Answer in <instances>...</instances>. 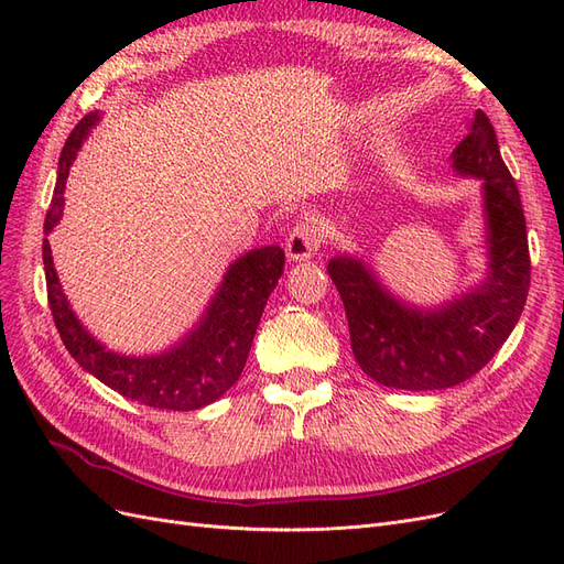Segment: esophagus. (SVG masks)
Returning <instances> with one entry per match:
<instances>
[{"label":"esophagus","instance_id":"34e87169","mask_svg":"<svg viewBox=\"0 0 564 564\" xmlns=\"http://www.w3.org/2000/svg\"><path fill=\"white\" fill-rule=\"evenodd\" d=\"M319 245H322L319 228L308 218L301 220V224H296L286 237L289 261H308L313 253H317Z\"/></svg>","mask_w":564,"mask_h":564}]
</instances>
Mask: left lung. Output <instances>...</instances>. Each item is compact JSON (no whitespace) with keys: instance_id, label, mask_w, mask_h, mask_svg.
<instances>
[{"instance_id":"left-lung-1","label":"left lung","mask_w":564,"mask_h":564,"mask_svg":"<svg viewBox=\"0 0 564 564\" xmlns=\"http://www.w3.org/2000/svg\"><path fill=\"white\" fill-rule=\"evenodd\" d=\"M460 176L482 178L489 275L442 308L421 311L392 296L352 256L329 261L344 301L350 346L369 379L398 390H440L475 377L518 324L532 278L518 185L501 160L489 117L477 110L452 155Z\"/></svg>"}]
</instances>
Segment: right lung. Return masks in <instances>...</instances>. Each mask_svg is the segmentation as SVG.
<instances>
[{
  "instance_id": "obj_1",
  "label": "right lung",
  "mask_w": 564,
  "mask_h": 564,
  "mask_svg": "<svg viewBox=\"0 0 564 564\" xmlns=\"http://www.w3.org/2000/svg\"><path fill=\"white\" fill-rule=\"evenodd\" d=\"M98 119V112H89L67 135L58 160L54 199L44 220V235L54 230L61 220L67 172ZM42 256L48 308L67 352L82 369L94 373L100 383L117 390L119 395L145 406L172 409V412H191V409L212 404L240 379L268 296L284 272V251L278 245L245 253L228 268L207 313L178 346L152 357H127L100 346L82 327L61 289L48 240H44Z\"/></svg>"
}]
</instances>
